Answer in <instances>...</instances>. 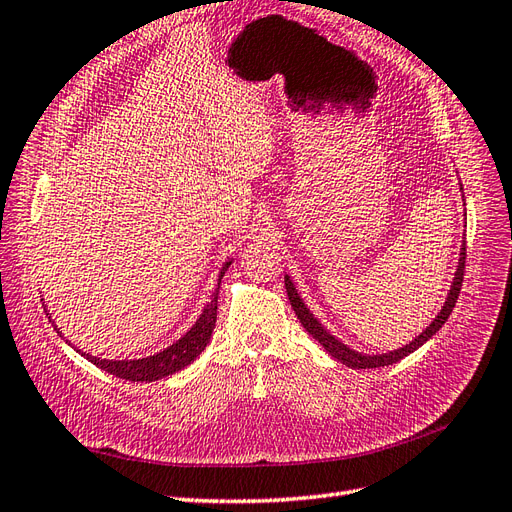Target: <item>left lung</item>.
Wrapping results in <instances>:
<instances>
[{
    "label": "left lung",
    "instance_id": "1",
    "mask_svg": "<svg viewBox=\"0 0 512 512\" xmlns=\"http://www.w3.org/2000/svg\"><path fill=\"white\" fill-rule=\"evenodd\" d=\"M465 248L461 251V259H458V268H456V274H454V281H452V287H450V294H448V300H445L443 309L439 311V316L432 320V324L428 326V329L417 335L411 344H406L404 348H398V350H391V352H385V355H361V352H355L350 350L348 346H344L339 339H335L329 331L324 329V326L313 318V313L307 309V305L303 303V298L298 296L296 287L292 283L290 277H285V290H287V296H290V303H292V309L296 311V316L300 320V324L305 326V331L316 339V342L320 346H324V350L329 352L331 357H335L337 361H342L344 365H348V368H355V370H370V368H383V365H391L396 363L400 359H404L406 355H411L413 350H417L422 344H426L428 339L435 335L441 326L445 324V320L450 318V313L456 305L458 300V294H461V285H463V272H465Z\"/></svg>",
    "mask_w": 512,
    "mask_h": 512
}]
</instances>
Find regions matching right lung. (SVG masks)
I'll return each instance as SVG.
<instances>
[{
  "label": "right lung",
  "mask_w": 512,
  "mask_h": 512,
  "mask_svg": "<svg viewBox=\"0 0 512 512\" xmlns=\"http://www.w3.org/2000/svg\"><path fill=\"white\" fill-rule=\"evenodd\" d=\"M229 266L231 261H227L218 274V290H220V279L225 277ZM216 313H218V292L212 294V300L205 305L201 318L196 320L192 329L183 335L179 342L168 346L162 352H157L153 357L134 359V361H110V359H97L93 355H84V357L90 363H95L97 368L106 370L112 376L125 378V381H136V383L160 381V378L186 368V365H190L196 357L201 355L205 346L209 344V337H212V331L216 326Z\"/></svg>",
  "instance_id": "1"
}]
</instances>
